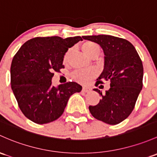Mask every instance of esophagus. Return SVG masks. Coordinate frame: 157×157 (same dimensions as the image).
I'll list each match as a JSON object with an SVG mask.
<instances>
[{"mask_svg": "<svg viewBox=\"0 0 157 157\" xmlns=\"http://www.w3.org/2000/svg\"><path fill=\"white\" fill-rule=\"evenodd\" d=\"M82 91H83V92H90V89L88 88V87L83 86V89H82Z\"/></svg>", "mask_w": 157, "mask_h": 157, "instance_id": "esophagus-1", "label": "esophagus"}]
</instances>
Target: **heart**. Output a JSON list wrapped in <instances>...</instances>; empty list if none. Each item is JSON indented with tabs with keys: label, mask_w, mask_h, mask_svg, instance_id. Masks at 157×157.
Returning a JSON list of instances; mask_svg holds the SVG:
<instances>
[{
	"label": "heart",
	"mask_w": 157,
	"mask_h": 157,
	"mask_svg": "<svg viewBox=\"0 0 157 157\" xmlns=\"http://www.w3.org/2000/svg\"><path fill=\"white\" fill-rule=\"evenodd\" d=\"M82 49H83L84 53L90 58L98 56L101 51L99 46L97 44H95V43L92 42V41H86V42L83 43V45H82ZM71 51L69 49L64 55L63 62L65 63L68 60L69 56L71 55ZM95 74H96V73H95V70H93V69H88V70L76 71H74L72 74L71 76L72 78L77 82H78V83L86 84L95 77Z\"/></svg>",
	"instance_id": "obj_1"
}]
</instances>
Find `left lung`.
Segmentation results:
<instances>
[{
  "label": "left lung",
  "instance_id": "obj_1",
  "mask_svg": "<svg viewBox=\"0 0 157 157\" xmlns=\"http://www.w3.org/2000/svg\"><path fill=\"white\" fill-rule=\"evenodd\" d=\"M83 38L99 44L105 54V66L95 86L110 81V88L105 95L94 89L102 98L95 106H90L97 120L116 125L126 119L135 108L143 86L144 69L134 46L127 40L111 35L83 36Z\"/></svg>",
  "mask_w": 157,
  "mask_h": 157
}]
</instances>
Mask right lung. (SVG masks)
I'll use <instances>...</instances> for the list:
<instances>
[{
  "instance_id": "add662e5",
  "label": "right lung",
  "mask_w": 157,
  "mask_h": 157,
  "mask_svg": "<svg viewBox=\"0 0 157 157\" xmlns=\"http://www.w3.org/2000/svg\"><path fill=\"white\" fill-rule=\"evenodd\" d=\"M81 37H37L20 47L10 67L11 88L19 108L28 119L37 124L50 123L60 117L71 95L82 86L67 82L52 86L54 72L64 68L63 57L68 48Z\"/></svg>"
}]
</instances>
